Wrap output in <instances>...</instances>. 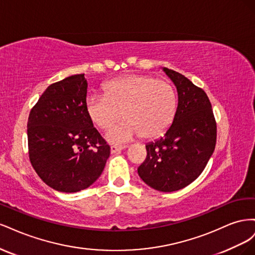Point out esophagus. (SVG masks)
Wrapping results in <instances>:
<instances>
[{"label": "esophagus", "mask_w": 255, "mask_h": 255, "mask_svg": "<svg viewBox=\"0 0 255 255\" xmlns=\"http://www.w3.org/2000/svg\"><path fill=\"white\" fill-rule=\"evenodd\" d=\"M128 148V145H112L111 146V152L114 154V153H118V152H121L123 149Z\"/></svg>", "instance_id": "34e87169"}]
</instances>
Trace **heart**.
<instances>
[{
    "label": "heart",
    "instance_id": "obj_1",
    "mask_svg": "<svg viewBox=\"0 0 255 255\" xmlns=\"http://www.w3.org/2000/svg\"><path fill=\"white\" fill-rule=\"evenodd\" d=\"M85 111L98 128L106 130L122 116L127 120L107 134L113 142H126L136 136L153 139L170 127L176 111L172 86L151 75L128 74L107 82L103 95L89 96Z\"/></svg>",
    "mask_w": 255,
    "mask_h": 255
}]
</instances>
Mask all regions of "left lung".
I'll return each instance as SVG.
<instances>
[{"label": "left lung", "mask_w": 255, "mask_h": 255, "mask_svg": "<svg viewBox=\"0 0 255 255\" xmlns=\"http://www.w3.org/2000/svg\"><path fill=\"white\" fill-rule=\"evenodd\" d=\"M163 70L175 85L179 103L166 134L145 144L146 157L138 174L150 187L171 192L202 173L215 150L217 125L205 91L179 72Z\"/></svg>", "instance_id": "left-lung-1"}]
</instances>
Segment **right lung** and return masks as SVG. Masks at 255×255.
Listing matches in <instances>:
<instances>
[{"mask_svg": "<svg viewBox=\"0 0 255 255\" xmlns=\"http://www.w3.org/2000/svg\"><path fill=\"white\" fill-rule=\"evenodd\" d=\"M87 81L75 74L45 89L30 110V164L40 179L61 192L86 189L102 174L111 146L85 111Z\"/></svg>", "mask_w": 255, "mask_h": 255, "instance_id": "1", "label": "right lung"}]
</instances>
